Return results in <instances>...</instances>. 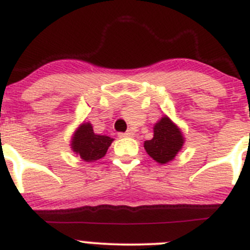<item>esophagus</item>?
Here are the masks:
<instances>
[{
    "label": "esophagus",
    "instance_id": "1",
    "mask_svg": "<svg viewBox=\"0 0 250 250\" xmlns=\"http://www.w3.org/2000/svg\"><path fill=\"white\" fill-rule=\"evenodd\" d=\"M134 137V132L133 130H127L125 133H120V138H132Z\"/></svg>",
    "mask_w": 250,
    "mask_h": 250
}]
</instances>
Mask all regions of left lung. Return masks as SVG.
Listing matches in <instances>:
<instances>
[{"label": "left lung", "instance_id": "left-lung-1", "mask_svg": "<svg viewBox=\"0 0 250 250\" xmlns=\"http://www.w3.org/2000/svg\"><path fill=\"white\" fill-rule=\"evenodd\" d=\"M184 145V137L178 125L165 116L153 127V138L144 143L146 152L156 162L165 165L174 160Z\"/></svg>", "mask_w": 250, "mask_h": 250}]
</instances>
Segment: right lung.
Returning <instances> with one entry per match:
<instances>
[{
	"instance_id": "right-lung-1",
	"label": "right lung",
	"mask_w": 250,
	"mask_h": 250,
	"mask_svg": "<svg viewBox=\"0 0 250 250\" xmlns=\"http://www.w3.org/2000/svg\"><path fill=\"white\" fill-rule=\"evenodd\" d=\"M113 139L107 135L95 134L89 122L82 123L75 132L71 148L84 162H94L106 155Z\"/></svg>"
}]
</instances>
